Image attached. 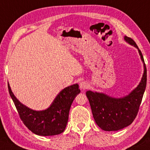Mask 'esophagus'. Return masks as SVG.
Masks as SVG:
<instances>
[{
    "label": "esophagus",
    "instance_id": "1",
    "mask_svg": "<svg viewBox=\"0 0 150 150\" xmlns=\"http://www.w3.org/2000/svg\"><path fill=\"white\" fill-rule=\"evenodd\" d=\"M80 89H82V90H85V89H88L89 85L87 82H82L80 84Z\"/></svg>",
    "mask_w": 150,
    "mask_h": 150
}]
</instances>
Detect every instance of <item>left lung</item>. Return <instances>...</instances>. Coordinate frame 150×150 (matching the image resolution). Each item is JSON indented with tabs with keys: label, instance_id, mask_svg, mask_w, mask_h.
I'll return each mask as SVG.
<instances>
[{
	"label": "left lung",
	"instance_id": "left-lung-1",
	"mask_svg": "<svg viewBox=\"0 0 150 150\" xmlns=\"http://www.w3.org/2000/svg\"><path fill=\"white\" fill-rule=\"evenodd\" d=\"M125 40L138 49L144 62V73L139 85L129 95L122 98H114L103 93L88 91L86 95L91 107L95 122L105 131H117L132 124L139 111L147 85V69L142 52L131 38Z\"/></svg>",
	"mask_w": 150,
	"mask_h": 150
}]
</instances>
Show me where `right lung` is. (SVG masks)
Masks as SVG:
<instances>
[{
	"label": "right lung",
	"mask_w": 150,
	"mask_h": 150,
	"mask_svg": "<svg viewBox=\"0 0 150 150\" xmlns=\"http://www.w3.org/2000/svg\"><path fill=\"white\" fill-rule=\"evenodd\" d=\"M8 87L21 120L32 132L40 136L56 135L63 132L72 102L80 92L78 84L70 85L58 94L50 108L35 111L20 103L11 91L9 84Z\"/></svg>",
	"instance_id": "add662e5"
}]
</instances>
